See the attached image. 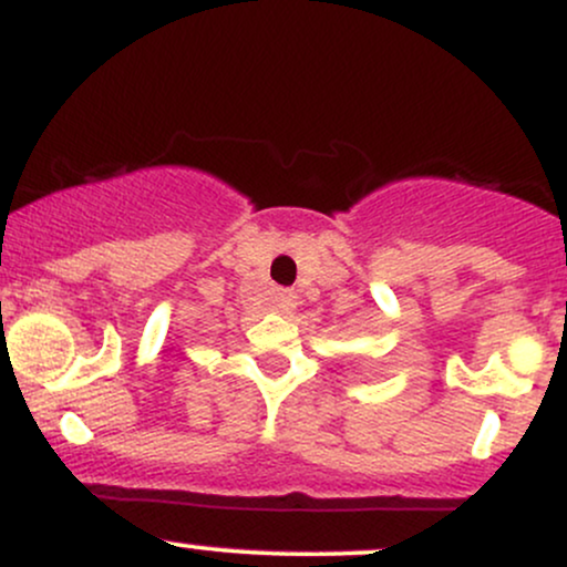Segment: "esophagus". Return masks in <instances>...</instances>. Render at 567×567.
<instances>
[{"mask_svg": "<svg viewBox=\"0 0 567 567\" xmlns=\"http://www.w3.org/2000/svg\"><path fill=\"white\" fill-rule=\"evenodd\" d=\"M271 301H275L277 311H282V315H290V311L296 309V292H292V290H277Z\"/></svg>", "mask_w": 567, "mask_h": 567, "instance_id": "34e87169", "label": "esophagus"}]
</instances>
